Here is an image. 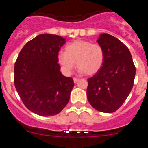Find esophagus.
I'll return each mask as SVG.
<instances>
[{"instance_id":"34e87169","label":"esophagus","mask_w":148,"mask_h":148,"mask_svg":"<svg viewBox=\"0 0 148 148\" xmlns=\"http://www.w3.org/2000/svg\"><path fill=\"white\" fill-rule=\"evenodd\" d=\"M78 81H79V78H73V82H74V83H76V82H78Z\"/></svg>"}]
</instances>
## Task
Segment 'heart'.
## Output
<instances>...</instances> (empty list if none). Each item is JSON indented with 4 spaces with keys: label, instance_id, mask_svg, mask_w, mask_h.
<instances>
[{
    "label": "heart",
    "instance_id": "heart-1",
    "mask_svg": "<svg viewBox=\"0 0 148 148\" xmlns=\"http://www.w3.org/2000/svg\"><path fill=\"white\" fill-rule=\"evenodd\" d=\"M104 54L102 47L98 44L84 40H76L67 44L65 53L60 52L58 61L66 73H70L75 66V62L81 72L92 75L103 65Z\"/></svg>",
    "mask_w": 148,
    "mask_h": 148
}]
</instances>
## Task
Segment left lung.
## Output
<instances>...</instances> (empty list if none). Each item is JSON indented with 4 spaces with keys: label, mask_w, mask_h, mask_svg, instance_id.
Segmentation results:
<instances>
[{
    "label": "left lung",
    "mask_w": 148,
    "mask_h": 148,
    "mask_svg": "<svg viewBox=\"0 0 148 148\" xmlns=\"http://www.w3.org/2000/svg\"><path fill=\"white\" fill-rule=\"evenodd\" d=\"M97 42L104 51V60L100 70L87 79V99L95 110L113 113L125 102L133 88L136 67L130 52L121 40L102 33Z\"/></svg>",
    "instance_id": "obj_1"
}]
</instances>
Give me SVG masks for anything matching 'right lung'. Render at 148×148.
Masks as SVG:
<instances>
[{
  "label": "right lung",
  "instance_id": "add662e5",
  "mask_svg": "<svg viewBox=\"0 0 148 148\" xmlns=\"http://www.w3.org/2000/svg\"><path fill=\"white\" fill-rule=\"evenodd\" d=\"M65 42L59 35H38L24 45L15 64L17 92L24 105L39 116L57 115L70 100L73 79L62 75L58 63Z\"/></svg>",
  "mask_w": 148,
  "mask_h": 148
}]
</instances>
